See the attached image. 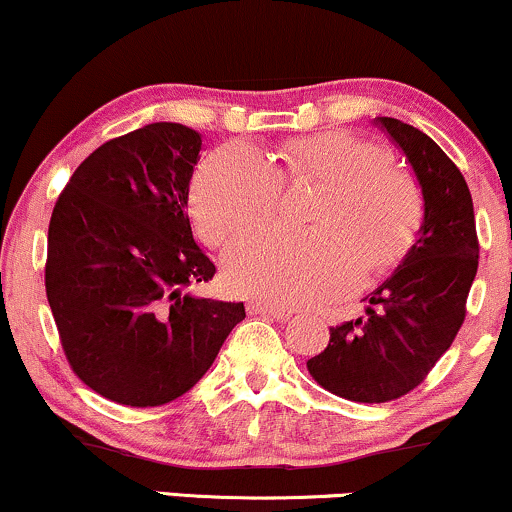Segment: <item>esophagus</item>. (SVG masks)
<instances>
[{
  "instance_id": "obj_1",
  "label": "esophagus",
  "mask_w": 512,
  "mask_h": 512,
  "mask_svg": "<svg viewBox=\"0 0 512 512\" xmlns=\"http://www.w3.org/2000/svg\"><path fill=\"white\" fill-rule=\"evenodd\" d=\"M246 308H249L251 315H268V318H275V320H289V318H292V313H294L292 308L261 304V301H251V304Z\"/></svg>"
}]
</instances>
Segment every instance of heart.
<instances>
[{
	"instance_id": "heart-1",
	"label": "heart",
	"mask_w": 512,
	"mask_h": 512,
	"mask_svg": "<svg viewBox=\"0 0 512 512\" xmlns=\"http://www.w3.org/2000/svg\"><path fill=\"white\" fill-rule=\"evenodd\" d=\"M327 185L313 213L315 232L270 227L227 249L232 292L270 306H313L349 294L401 263L422 225V189L391 166L380 144L351 132H320L285 144L280 166L244 142L225 144L201 163L192 204L206 242L268 223L282 185Z\"/></svg>"
}]
</instances>
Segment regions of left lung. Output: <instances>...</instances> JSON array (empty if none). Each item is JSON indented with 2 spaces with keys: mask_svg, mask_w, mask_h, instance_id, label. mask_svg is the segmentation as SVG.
I'll use <instances>...</instances> for the list:
<instances>
[{
  "mask_svg": "<svg viewBox=\"0 0 512 512\" xmlns=\"http://www.w3.org/2000/svg\"><path fill=\"white\" fill-rule=\"evenodd\" d=\"M422 189V225L401 266L370 294L363 318L330 327V344L308 361L313 380L358 403H384L425 380L465 320L479 244L468 182L413 125L380 116Z\"/></svg>",
  "mask_w": 512,
  "mask_h": 512,
  "instance_id": "obj_1",
  "label": "left lung"
}]
</instances>
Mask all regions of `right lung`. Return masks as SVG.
Listing matches in <instances>:
<instances>
[{
  "mask_svg": "<svg viewBox=\"0 0 512 512\" xmlns=\"http://www.w3.org/2000/svg\"><path fill=\"white\" fill-rule=\"evenodd\" d=\"M201 135L149 123L75 168L49 220L44 287L75 375L123 406H161L216 361L244 304L194 296L216 273L194 242Z\"/></svg>",
  "mask_w": 512,
  "mask_h": 512,
  "instance_id": "1",
  "label": "right lung"
}]
</instances>
